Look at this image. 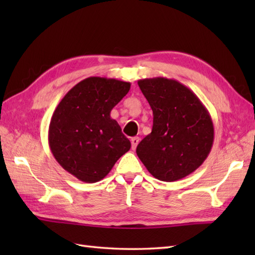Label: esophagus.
Listing matches in <instances>:
<instances>
[{
	"instance_id": "34e87169",
	"label": "esophagus",
	"mask_w": 255,
	"mask_h": 255,
	"mask_svg": "<svg viewBox=\"0 0 255 255\" xmlns=\"http://www.w3.org/2000/svg\"><path fill=\"white\" fill-rule=\"evenodd\" d=\"M139 137H133V138H131V140H130V141H131V149L132 150H134V149H136L137 148V145H138V143H139Z\"/></svg>"
}]
</instances>
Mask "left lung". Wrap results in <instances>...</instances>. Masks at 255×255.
<instances>
[{
    "label": "left lung",
    "instance_id": "8db88e82",
    "mask_svg": "<svg viewBox=\"0 0 255 255\" xmlns=\"http://www.w3.org/2000/svg\"><path fill=\"white\" fill-rule=\"evenodd\" d=\"M153 112L152 131L137 147L151 175L174 182L191 174L207 159L214 143V124L196 94L176 80L138 81Z\"/></svg>",
    "mask_w": 255,
    "mask_h": 255
}]
</instances>
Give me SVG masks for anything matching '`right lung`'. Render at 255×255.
Segmentation results:
<instances>
[{
  "label": "right lung",
  "mask_w": 255,
  "mask_h": 255,
  "mask_svg": "<svg viewBox=\"0 0 255 255\" xmlns=\"http://www.w3.org/2000/svg\"><path fill=\"white\" fill-rule=\"evenodd\" d=\"M130 90L117 79L90 77L64 95L52 114L48 142L57 162L85 183L103 180L131 143L111 112Z\"/></svg>",
  "instance_id": "1"
}]
</instances>
